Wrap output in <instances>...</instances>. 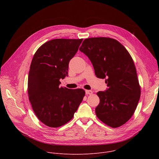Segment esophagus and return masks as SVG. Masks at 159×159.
Segmentation results:
<instances>
[{"instance_id":"obj_1","label":"esophagus","mask_w":159,"mask_h":159,"mask_svg":"<svg viewBox=\"0 0 159 159\" xmlns=\"http://www.w3.org/2000/svg\"><path fill=\"white\" fill-rule=\"evenodd\" d=\"M85 94L87 95H91L93 94V92L92 90H85Z\"/></svg>"}]
</instances>
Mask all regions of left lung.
<instances>
[{"mask_svg": "<svg viewBox=\"0 0 159 159\" xmlns=\"http://www.w3.org/2000/svg\"><path fill=\"white\" fill-rule=\"evenodd\" d=\"M80 51L91 61L97 77L106 79L108 89L97 95L98 118L112 128L126 123L138 105L141 87L132 57L115 39L89 38L84 40Z\"/></svg>", "mask_w": 159, "mask_h": 159, "instance_id": "obj_1", "label": "left lung"}]
</instances>
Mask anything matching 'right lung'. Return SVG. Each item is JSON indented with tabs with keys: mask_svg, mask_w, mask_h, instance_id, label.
I'll list each match as a JSON object with an SVG mask.
<instances>
[{
	"mask_svg": "<svg viewBox=\"0 0 159 159\" xmlns=\"http://www.w3.org/2000/svg\"><path fill=\"white\" fill-rule=\"evenodd\" d=\"M83 39H55L44 43L33 58L28 75V94L33 111L45 125L58 128L74 117L85 96L82 89L60 87L68 76L70 60Z\"/></svg>",
	"mask_w": 159,
	"mask_h": 159,
	"instance_id": "1",
	"label": "right lung"
}]
</instances>
